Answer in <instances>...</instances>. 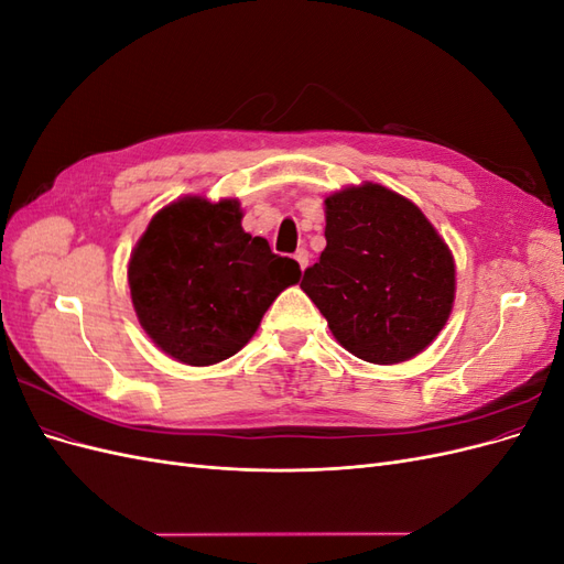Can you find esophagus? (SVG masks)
Masks as SVG:
<instances>
[{
    "instance_id": "34e87169",
    "label": "esophagus",
    "mask_w": 564,
    "mask_h": 564,
    "mask_svg": "<svg viewBox=\"0 0 564 564\" xmlns=\"http://www.w3.org/2000/svg\"><path fill=\"white\" fill-rule=\"evenodd\" d=\"M294 259H296V263L301 265V270H305V268H308V259H311V253L305 251V249H299V251L294 253Z\"/></svg>"
}]
</instances>
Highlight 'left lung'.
Masks as SVG:
<instances>
[{
    "label": "left lung",
    "mask_w": 564,
    "mask_h": 564,
    "mask_svg": "<svg viewBox=\"0 0 564 564\" xmlns=\"http://www.w3.org/2000/svg\"><path fill=\"white\" fill-rule=\"evenodd\" d=\"M327 247L301 289L334 338L371 365L406 362L445 327L456 292L454 256L412 199L386 185L324 197Z\"/></svg>",
    "instance_id": "8db88e82"
}]
</instances>
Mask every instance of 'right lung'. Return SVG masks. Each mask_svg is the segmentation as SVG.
<instances>
[{
  "label": "right lung",
  "instance_id": "obj_1",
  "mask_svg": "<svg viewBox=\"0 0 564 564\" xmlns=\"http://www.w3.org/2000/svg\"><path fill=\"white\" fill-rule=\"evenodd\" d=\"M237 199L187 195L148 224L129 259L135 317L162 352L191 367L242 350L265 311L301 280L294 259L242 228Z\"/></svg>",
  "mask_w": 564,
  "mask_h": 564
}]
</instances>
